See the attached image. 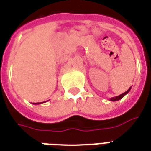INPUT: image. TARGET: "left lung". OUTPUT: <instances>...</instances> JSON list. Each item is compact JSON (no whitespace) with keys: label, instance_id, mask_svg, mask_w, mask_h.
I'll use <instances>...</instances> for the list:
<instances>
[{"label":"left lung","instance_id":"8db88e82","mask_svg":"<svg viewBox=\"0 0 151 151\" xmlns=\"http://www.w3.org/2000/svg\"><path fill=\"white\" fill-rule=\"evenodd\" d=\"M130 89H131V87H129V89L127 91H126L125 93H122V94H120V95L117 96V97H114V98H111L110 99V101H118V100H120V99H122V98H123L124 96L126 95V94H127L129 92V90H130Z\"/></svg>","mask_w":151,"mask_h":151}]
</instances>
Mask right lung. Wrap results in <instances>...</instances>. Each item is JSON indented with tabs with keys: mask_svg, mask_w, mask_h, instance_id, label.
Returning <instances> with one entry per match:
<instances>
[{
	"mask_svg": "<svg viewBox=\"0 0 151 151\" xmlns=\"http://www.w3.org/2000/svg\"><path fill=\"white\" fill-rule=\"evenodd\" d=\"M43 102H45V101H43ZM43 102H37V103H33L34 105H37V104H41V103H43Z\"/></svg>",
	"mask_w": 151,
	"mask_h": 151,
	"instance_id": "add662e5",
	"label": "right lung"
}]
</instances>
